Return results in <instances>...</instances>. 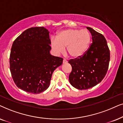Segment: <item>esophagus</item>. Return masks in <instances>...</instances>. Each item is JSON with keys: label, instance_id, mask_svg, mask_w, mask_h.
I'll return each instance as SVG.
<instances>
[{"label": "esophagus", "instance_id": "esophagus-1", "mask_svg": "<svg viewBox=\"0 0 123 123\" xmlns=\"http://www.w3.org/2000/svg\"><path fill=\"white\" fill-rule=\"evenodd\" d=\"M67 62H68V61H67V60H66V59H63V63H66Z\"/></svg>", "mask_w": 123, "mask_h": 123}]
</instances>
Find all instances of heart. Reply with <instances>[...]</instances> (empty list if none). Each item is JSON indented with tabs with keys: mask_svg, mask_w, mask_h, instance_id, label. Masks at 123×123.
I'll return each instance as SVG.
<instances>
[{
	"mask_svg": "<svg viewBox=\"0 0 123 123\" xmlns=\"http://www.w3.org/2000/svg\"><path fill=\"white\" fill-rule=\"evenodd\" d=\"M91 40V34L86 29H68L59 31L56 38H52L50 40V46L57 54L63 53L66 47L70 56L78 58L86 52Z\"/></svg>",
	"mask_w": 123,
	"mask_h": 123,
	"instance_id": "heart-1",
	"label": "heart"
}]
</instances>
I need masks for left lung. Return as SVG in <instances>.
Listing matches in <instances>:
<instances>
[{"label": "left lung", "mask_w": 123, "mask_h": 123, "mask_svg": "<svg viewBox=\"0 0 123 123\" xmlns=\"http://www.w3.org/2000/svg\"><path fill=\"white\" fill-rule=\"evenodd\" d=\"M92 37V43L82 56L71 59L68 63L72 71L69 81L74 87L85 90L96 86L102 80L107 73L110 54L104 36L86 27Z\"/></svg>", "instance_id": "left-lung-1"}]
</instances>
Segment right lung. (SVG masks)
<instances>
[{
    "instance_id": "obj_1",
    "label": "right lung",
    "mask_w": 123,
    "mask_h": 123,
    "mask_svg": "<svg viewBox=\"0 0 123 123\" xmlns=\"http://www.w3.org/2000/svg\"><path fill=\"white\" fill-rule=\"evenodd\" d=\"M49 32L44 27L24 31L13 43L9 65L14 83L26 92L38 94L50 85L53 71L63 58L50 54Z\"/></svg>"
}]
</instances>
